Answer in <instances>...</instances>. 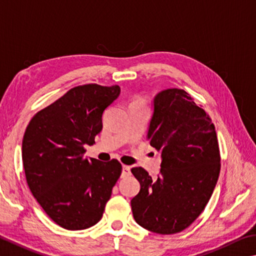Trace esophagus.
<instances>
[{
  "instance_id": "obj_1",
  "label": "esophagus",
  "mask_w": 256,
  "mask_h": 256,
  "mask_svg": "<svg viewBox=\"0 0 256 256\" xmlns=\"http://www.w3.org/2000/svg\"><path fill=\"white\" fill-rule=\"evenodd\" d=\"M131 174V168H130V166H123V168H122V176L124 178V176H130Z\"/></svg>"
}]
</instances>
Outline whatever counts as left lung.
Segmentation results:
<instances>
[{
    "label": "left lung",
    "mask_w": 256,
    "mask_h": 256,
    "mask_svg": "<svg viewBox=\"0 0 256 256\" xmlns=\"http://www.w3.org/2000/svg\"><path fill=\"white\" fill-rule=\"evenodd\" d=\"M148 140L161 156L156 179L132 168L140 192L131 200L133 217L153 233L176 234L190 226L212 197L220 171L215 126L187 92L168 88L153 98Z\"/></svg>",
    "instance_id": "left-lung-1"
}]
</instances>
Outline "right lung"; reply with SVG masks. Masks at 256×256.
Here are the masks:
<instances>
[{
	"mask_svg": "<svg viewBox=\"0 0 256 256\" xmlns=\"http://www.w3.org/2000/svg\"><path fill=\"white\" fill-rule=\"evenodd\" d=\"M120 88L97 84L68 90L32 120L23 136L22 160L34 197L56 224L70 230L94 226L122 172L118 160L84 158L103 128L104 110Z\"/></svg>",
	"mask_w": 256,
	"mask_h": 256,
	"instance_id": "add662e5",
	"label": "right lung"
}]
</instances>
